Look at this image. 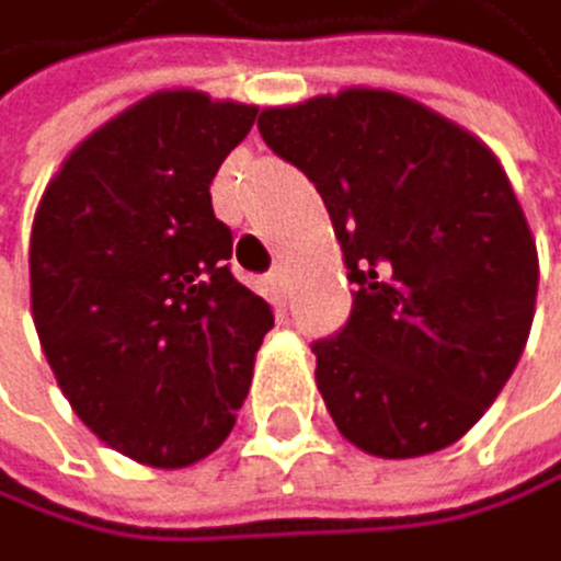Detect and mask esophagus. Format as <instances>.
<instances>
[{"instance_id":"esophagus-1","label":"esophagus","mask_w":561,"mask_h":561,"mask_svg":"<svg viewBox=\"0 0 561 561\" xmlns=\"http://www.w3.org/2000/svg\"><path fill=\"white\" fill-rule=\"evenodd\" d=\"M265 286L272 289L275 300H278V296H286V289H289V275H286V268H275V272L265 278Z\"/></svg>"}]
</instances>
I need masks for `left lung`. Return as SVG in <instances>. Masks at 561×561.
I'll use <instances>...</instances> for the list:
<instances>
[{"mask_svg":"<svg viewBox=\"0 0 561 561\" xmlns=\"http://www.w3.org/2000/svg\"><path fill=\"white\" fill-rule=\"evenodd\" d=\"M261 139L324 198L352 293L313 342L339 433L374 457L457 444L500 398L530 335L538 248L495 152L391 90L265 107Z\"/></svg>","mask_w":561,"mask_h":561,"instance_id":"left-lung-1","label":"left lung"}]
</instances>
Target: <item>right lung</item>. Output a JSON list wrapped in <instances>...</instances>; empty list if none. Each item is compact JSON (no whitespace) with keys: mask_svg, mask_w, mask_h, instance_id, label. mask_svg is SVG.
Segmentation results:
<instances>
[{"mask_svg":"<svg viewBox=\"0 0 561 561\" xmlns=\"http://www.w3.org/2000/svg\"><path fill=\"white\" fill-rule=\"evenodd\" d=\"M254 104L160 90L79 142L31 230V310L72 412L107 447L187 468L230 436L275 324L230 272L209 184Z\"/></svg>","mask_w":561,"mask_h":561,"instance_id":"obj_1","label":"right lung"}]
</instances>
